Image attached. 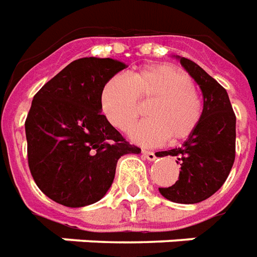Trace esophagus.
<instances>
[{
  "instance_id": "esophagus-1",
  "label": "esophagus",
  "mask_w": 257,
  "mask_h": 257,
  "mask_svg": "<svg viewBox=\"0 0 257 257\" xmlns=\"http://www.w3.org/2000/svg\"><path fill=\"white\" fill-rule=\"evenodd\" d=\"M142 156L145 157L147 160H149V162H153V160H156V155H155L153 152L142 151Z\"/></svg>"
}]
</instances>
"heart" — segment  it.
Masks as SVG:
<instances>
[{
	"label": "heart",
	"instance_id": "1",
	"mask_svg": "<svg viewBox=\"0 0 257 257\" xmlns=\"http://www.w3.org/2000/svg\"><path fill=\"white\" fill-rule=\"evenodd\" d=\"M148 106V120L130 130L133 141L156 147L170 138L171 142L188 140L203 116V104L194 90L192 78L172 65H148L126 79L115 75L100 91L102 115L110 124L127 131L141 113V102Z\"/></svg>",
	"mask_w": 257,
	"mask_h": 257
}]
</instances>
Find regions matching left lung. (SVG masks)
I'll return each instance as SVG.
<instances>
[{
    "instance_id": "obj_1",
    "label": "left lung",
    "mask_w": 257,
    "mask_h": 257,
    "mask_svg": "<svg viewBox=\"0 0 257 257\" xmlns=\"http://www.w3.org/2000/svg\"><path fill=\"white\" fill-rule=\"evenodd\" d=\"M203 93L201 121L182 147L159 152L175 156L181 164L178 181L159 188L163 197L179 204H196L222 188L235 159V115L227 91L194 61L178 57Z\"/></svg>"
}]
</instances>
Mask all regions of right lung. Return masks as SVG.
I'll return each mask as SVG.
<instances>
[{"label": "right lung", "instance_id": "obj_1", "mask_svg": "<svg viewBox=\"0 0 257 257\" xmlns=\"http://www.w3.org/2000/svg\"><path fill=\"white\" fill-rule=\"evenodd\" d=\"M126 67L113 59L75 60L34 95L26 119L29 167L56 203H97L113 182L117 160L141 153L101 115V87Z\"/></svg>", "mask_w": 257, "mask_h": 257}]
</instances>
